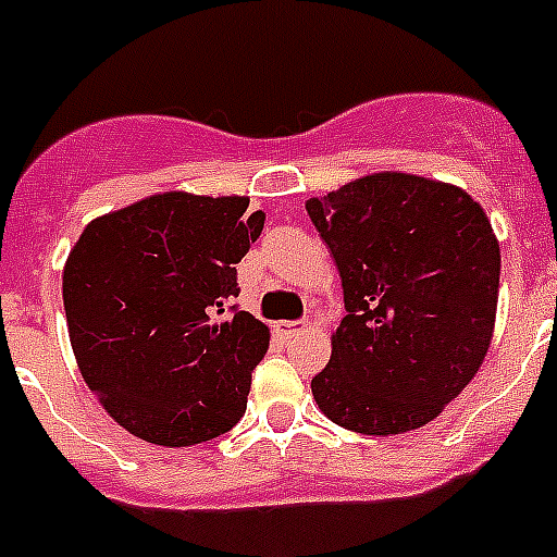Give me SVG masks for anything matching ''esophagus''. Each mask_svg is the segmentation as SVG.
Here are the masks:
<instances>
[{
	"label": "esophagus",
	"instance_id": "esophagus-1",
	"mask_svg": "<svg viewBox=\"0 0 557 557\" xmlns=\"http://www.w3.org/2000/svg\"><path fill=\"white\" fill-rule=\"evenodd\" d=\"M309 331V320H282V323H275V334L282 336V339H293V336L304 334Z\"/></svg>",
	"mask_w": 557,
	"mask_h": 557
}]
</instances>
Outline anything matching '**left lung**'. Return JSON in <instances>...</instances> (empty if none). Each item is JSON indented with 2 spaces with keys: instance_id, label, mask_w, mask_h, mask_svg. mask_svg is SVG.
Wrapping results in <instances>:
<instances>
[{
  "instance_id": "1",
  "label": "left lung",
  "mask_w": 557,
  "mask_h": 557,
  "mask_svg": "<svg viewBox=\"0 0 557 557\" xmlns=\"http://www.w3.org/2000/svg\"><path fill=\"white\" fill-rule=\"evenodd\" d=\"M334 253L345 309L312 379L336 425L395 436L436 420L494 336L499 243L461 187L379 171L306 203Z\"/></svg>"
}]
</instances>
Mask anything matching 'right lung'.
<instances>
[{"instance_id": "1", "label": "right lung", "mask_w": 557, "mask_h": 557, "mask_svg": "<svg viewBox=\"0 0 557 557\" xmlns=\"http://www.w3.org/2000/svg\"><path fill=\"white\" fill-rule=\"evenodd\" d=\"M248 196L168 190L82 228L63 268L76 367L107 414L160 447H193L245 414L270 329L228 312L264 228Z\"/></svg>"}]
</instances>
